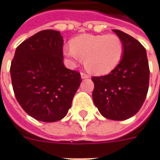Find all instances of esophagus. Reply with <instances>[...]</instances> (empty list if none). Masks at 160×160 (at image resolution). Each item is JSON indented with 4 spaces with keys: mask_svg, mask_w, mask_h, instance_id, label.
I'll return each mask as SVG.
<instances>
[{
    "mask_svg": "<svg viewBox=\"0 0 160 160\" xmlns=\"http://www.w3.org/2000/svg\"><path fill=\"white\" fill-rule=\"evenodd\" d=\"M81 78H82V79H84V78H90V76H89L88 74L84 73V72H81Z\"/></svg>",
    "mask_w": 160,
    "mask_h": 160,
    "instance_id": "34e87169",
    "label": "esophagus"
}]
</instances>
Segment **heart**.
Masks as SVG:
<instances>
[{
  "mask_svg": "<svg viewBox=\"0 0 160 160\" xmlns=\"http://www.w3.org/2000/svg\"><path fill=\"white\" fill-rule=\"evenodd\" d=\"M63 54L71 62L84 60L88 71L106 75L119 64L124 55V42L115 34L82 35L71 41Z\"/></svg>",
  "mask_w": 160,
  "mask_h": 160,
  "instance_id": "heart-1",
  "label": "heart"
}]
</instances>
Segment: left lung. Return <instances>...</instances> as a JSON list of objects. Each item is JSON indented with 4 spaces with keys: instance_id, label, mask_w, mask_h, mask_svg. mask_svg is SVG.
Instances as JSON below:
<instances>
[{
    "instance_id": "obj_1",
    "label": "left lung",
    "mask_w": 160,
    "mask_h": 160,
    "mask_svg": "<svg viewBox=\"0 0 160 160\" xmlns=\"http://www.w3.org/2000/svg\"><path fill=\"white\" fill-rule=\"evenodd\" d=\"M124 42V55L111 73L92 77V98L108 119L125 120L137 113L149 88L150 69L146 50L132 36L113 29Z\"/></svg>"
}]
</instances>
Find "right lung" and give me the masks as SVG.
Returning a JSON list of instances; mask_svg holds the SVG:
<instances>
[{
	"label": "right lung",
	"mask_w": 160,
	"mask_h": 160,
	"mask_svg": "<svg viewBox=\"0 0 160 160\" xmlns=\"http://www.w3.org/2000/svg\"><path fill=\"white\" fill-rule=\"evenodd\" d=\"M60 32L46 29L16 48L10 66L12 86L23 110L42 122L63 118L82 82L81 75L63 64Z\"/></svg>",
	"instance_id": "add662e5"
}]
</instances>
